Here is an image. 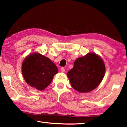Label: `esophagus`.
Masks as SVG:
<instances>
[{"mask_svg":"<svg viewBox=\"0 0 127 127\" xmlns=\"http://www.w3.org/2000/svg\"><path fill=\"white\" fill-rule=\"evenodd\" d=\"M61 71L64 72H65V68H64V67H62V68H61Z\"/></svg>","mask_w":127,"mask_h":127,"instance_id":"1","label":"esophagus"}]
</instances>
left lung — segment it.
Returning <instances> with one entry per match:
<instances>
[{"instance_id":"left-lung-1","label":"left lung","mask_w":127,"mask_h":127,"mask_svg":"<svg viewBox=\"0 0 127 127\" xmlns=\"http://www.w3.org/2000/svg\"><path fill=\"white\" fill-rule=\"evenodd\" d=\"M105 65L95 53L77 59L74 67L67 73L71 85L79 92H88L96 88L103 78Z\"/></svg>"}]
</instances>
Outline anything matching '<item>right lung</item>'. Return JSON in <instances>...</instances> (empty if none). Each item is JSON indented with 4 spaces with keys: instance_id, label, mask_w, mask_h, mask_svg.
<instances>
[{
    "instance_id": "1",
    "label": "right lung",
    "mask_w": 127,
    "mask_h": 127,
    "mask_svg": "<svg viewBox=\"0 0 127 127\" xmlns=\"http://www.w3.org/2000/svg\"><path fill=\"white\" fill-rule=\"evenodd\" d=\"M22 72L25 81L38 90L45 89L51 83L58 68L48 57L39 53L29 55L22 65Z\"/></svg>"
}]
</instances>
